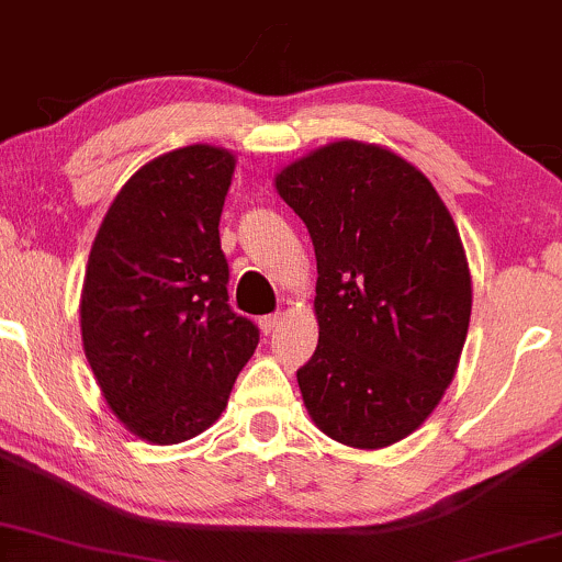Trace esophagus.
Segmentation results:
<instances>
[{
  "mask_svg": "<svg viewBox=\"0 0 562 562\" xmlns=\"http://www.w3.org/2000/svg\"><path fill=\"white\" fill-rule=\"evenodd\" d=\"M279 323H281V313H273V315H266V318H260V331L262 334H273L276 328H279Z\"/></svg>",
  "mask_w": 562,
  "mask_h": 562,
  "instance_id": "34e87169",
  "label": "esophagus"
}]
</instances>
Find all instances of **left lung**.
I'll use <instances>...</instances> for the list:
<instances>
[{"instance_id": "1", "label": "left lung", "mask_w": 562, "mask_h": 562, "mask_svg": "<svg viewBox=\"0 0 562 562\" xmlns=\"http://www.w3.org/2000/svg\"><path fill=\"white\" fill-rule=\"evenodd\" d=\"M318 260V347L296 371L323 434L379 450L413 434L450 386L471 273L431 181L384 147L334 142L276 176Z\"/></svg>"}]
</instances>
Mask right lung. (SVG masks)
Masks as SVG:
<instances>
[{"mask_svg": "<svg viewBox=\"0 0 562 562\" xmlns=\"http://www.w3.org/2000/svg\"><path fill=\"white\" fill-rule=\"evenodd\" d=\"M234 155L191 144L131 176L91 247L83 352L136 437L176 445L221 418L260 331L228 305L221 249Z\"/></svg>", "mask_w": 562, "mask_h": 562, "instance_id": "obj_1", "label": "right lung"}]
</instances>
